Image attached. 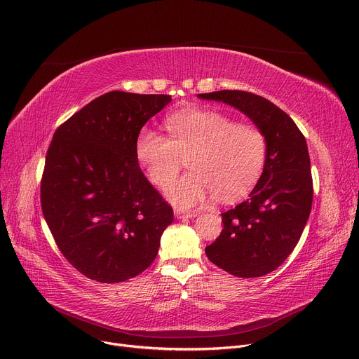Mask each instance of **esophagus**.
<instances>
[{"label": "esophagus", "instance_id": "1", "mask_svg": "<svg viewBox=\"0 0 359 359\" xmlns=\"http://www.w3.org/2000/svg\"><path fill=\"white\" fill-rule=\"evenodd\" d=\"M198 213L195 212H182V210H175V217L177 219H187V218H195Z\"/></svg>", "mask_w": 359, "mask_h": 359}]
</instances>
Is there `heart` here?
I'll list each match as a JSON object with an SVG mask.
<instances>
[{
    "label": "heart",
    "mask_w": 359,
    "mask_h": 359,
    "mask_svg": "<svg viewBox=\"0 0 359 359\" xmlns=\"http://www.w3.org/2000/svg\"><path fill=\"white\" fill-rule=\"evenodd\" d=\"M169 138L142 128L135 154L150 180L169 183L186 158L189 172L165 187V196L182 209L209 202L215 195L235 201L247 195L266 161V137L250 123L231 119L212 109L186 108L167 116Z\"/></svg>",
    "instance_id": "heart-1"
}]
</instances>
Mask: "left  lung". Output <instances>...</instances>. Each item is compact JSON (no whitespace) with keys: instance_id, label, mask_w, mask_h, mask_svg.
<instances>
[{"instance_id":"8db88e82","label":"left lung","mask_w":359,"mask_h":359,"mask_svg":"<svg viewBox=\"0 0 359 359\" xmlns=\"http://www.w3.org/2000/svg\"><path fill=\"white\" fill-rule=\"evenodd\" d=\"M198 97L241 111L266 137L261 177L247 201L222 213L224 229L205 248L215 266L235 277L266 276L292 254L312 209L313 182L306 140L287 114L259 95L218 90Z\"/></svg>"}]
</instances>
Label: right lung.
I'll use <instances>...</instances> for the list:
<instances>
[{
	"label": "right lung",
	"instance_id": "1",
	"mask_svg": "<svg viewBox=\"0 0 359 359\" xmlns=\"http://www.w3.org/2000/svg\"><path fill=\"white\" fill-rule=\"evenodd\" d=\"M170 101L112 90L53 135L41 177L43 215L65 258L90 280L119 283L144 271L173 222L172 206L135 154L141 128Z\"/></svg>",
	"mask_w": 359,
	"mask_h": 359
}]
</instances>
